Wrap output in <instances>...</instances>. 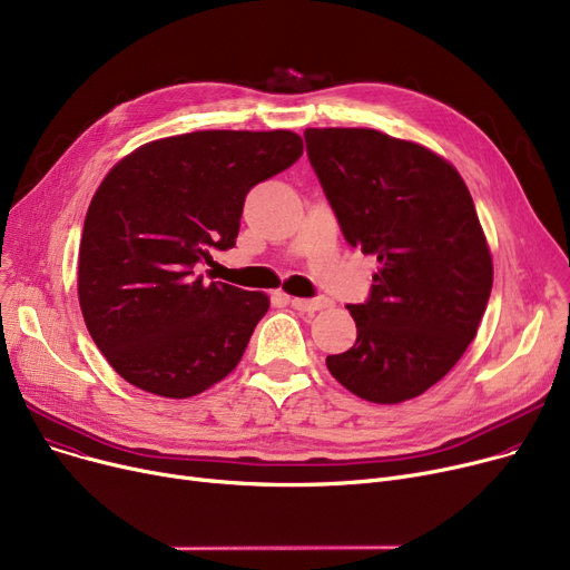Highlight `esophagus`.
<instances>
[{
    "instance_id": "1",
    "label": "esophagus",
    "mask_w": 570,
    "mask_h": 570,
    "mask_svg": "<svg viewBox=\"0 0 570 570\" xmlns=\"http://www.w3.org/2000/svg\"><path fill=\"white\" fill-rule=\"evenodd\" d=\"M288 303L297 312H318L331 305V301H325V297H314V301H307V297H288Z\"/></svg>"
}]
</instances>
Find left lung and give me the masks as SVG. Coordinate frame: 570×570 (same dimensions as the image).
Here are the masks:
<instances>
[{
    "label": "left lung",
    "instance_id": "left-lung-1",
    "mask_svg": "<svg viewBox=\"0 0 570 570\" xmlns=\"http://www.w3.org/2000/svg\"><path fill=\"white\" fill-rule=\"evenodd\" d=\"M307 157L351 247L379 273L348 305L355 344L331 374L374 404H400L441 381L475 337L492 256L460 173L432 149L374 129H307Z\"/></svg>",
    "mask_w": 570,
    "mask_h": 570
}]
</instances>
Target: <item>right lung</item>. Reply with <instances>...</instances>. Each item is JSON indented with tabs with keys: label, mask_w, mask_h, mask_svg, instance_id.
Here are the masks:
<instances>
[{
	"label": "right lung",
	"mask_w": 570,
	"mask_h": 570,
	"mask_svg": "<svg viewBox=\"0 0 570 570\" xmlns=\"http://www.w3.org/2000/svg\"><path fill=\"white\" fill-rule=\"evenodd\" d=\"M293 131H194L147 142L89 203L78 301L110 367L159 397L185 400L243 357L265 293L205 282L198 263L235 247L249 189L293 166Z\"/></svg>",
	"instance_id": "obj_1"
}]
</instances>
